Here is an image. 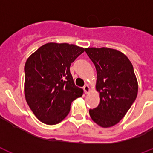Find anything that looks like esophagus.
I'll return each instance as SVG.
<instances>
[{
	"label": "esophagus",
	"mask_w": 153,
	"mask_h": 153,
	"mask_svg": "<svg viewBox=\"0 0 153 153\" xmlns=\"http://www.w3.org/2000/svg\"><path fill=\"white\" fill-rule=\"evenodd\" d=\"M83 89H84L85 94H87V93H88V92H90V88H89V86H88V85H85L83 87Z\"/></svg>",
	"instance_id": "obj_1"
}]
</instances>
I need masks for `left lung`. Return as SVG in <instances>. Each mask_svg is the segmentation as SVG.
Returning a JSON list of instances; mask_svg holds the SVG:
<instances>
[{
    "label": "left lung",
    "instance_id": "left-lung-1",
    "mask_svg": "<svg viewBox=\"0 0 153 153\" xmlns=\"http://www.w3.org/2000/svg\"><path fill=\"white\" fill-rule=\"evenodd\" d=\"M85 52L96 67V88L100 93V104L89 110V115L100 127L110 128L125 116L137 97L134 68L126 55L117 50L88 47Z\"/></svg>",
    "mask_w": 153,
    "mask_h": 153
}]
</instances>
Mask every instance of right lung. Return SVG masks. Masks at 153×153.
Returning a JSON list of instances; mask_svg holds the SVG:
<instances>
[{
    "label": "right lung",
    "mask_w": 153,
    "mask_h": 153,
    "mask_svg": "<svg viewBox=\"0 0 153 153\" xmlns=\"http://www.w3.org/2000/svg\"><path fill=\"white\" fill-rule=\"evenodd\" d=\"M85 48L68 43H48L27 59L25 97L41 122L60 123L69 114L73 100L82 96L70 72V66Z\"/></svg>",
    "instance_id": "add662e5"
}]
</instances>
